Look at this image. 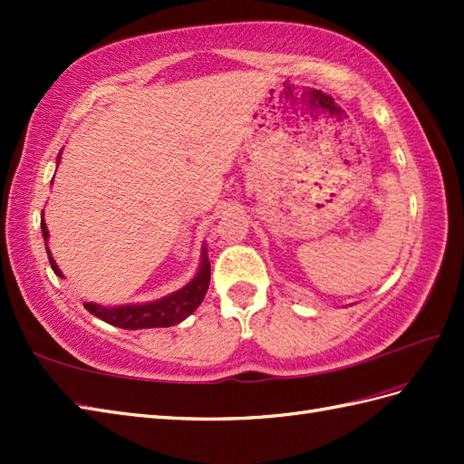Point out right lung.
<instances>
[{
	"label": "right lung",
	"instance_id": "obj_1",
	"mask_svg": "<svg viewBox=\"0 0 464 464\" xmlns=\"http://www.w3.org/2000/svg\"><path fill=\"white\" fill-rule=\"evenodd\" d=\"M42 233H44V241H45V249H47V225L42 221ZM47 257L49 265L55 275L62 277V271L57 269V265L52 257V253L47 249ZM209 281H211V265L209 259H207V253L203 251V259H201V267L199 273L195 275V279L185 285L183 289H179L173 295H167V297L153 301V303H145V304H123V307H100L95 303H83V307L95 314L97 319H102L105 323L113 324V327H121V329H153V327H171V324L181 323L185 317L199 307L201 301L205 299V293L209 289Z\"/></svg>",
	"mask_w": 464,
	"mask_h": 464
}]
</instances>
